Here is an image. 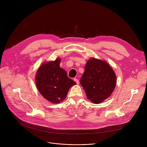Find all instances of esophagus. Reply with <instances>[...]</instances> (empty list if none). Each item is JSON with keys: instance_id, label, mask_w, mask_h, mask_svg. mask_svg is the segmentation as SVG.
I'll return each instance as SVG.
<instances>
[{"instance_id": "1", "label": "esophagus", "mask_w": 147, "mask_h": 147, "mask_svg": "<svg viewBox=\"0 0 147 147\" xmlns=\"http://www.w3.org/2000/svg\"><path fill=\"white\" fill-rule=\"evenodd\" d=\"M74 81L76 82V83L77 84H79V80H78V79H74Z\"/></svg>"}]
</instances>
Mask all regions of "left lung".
<instances>
[{"instance_id": "8db88e82", "label": "left lung", "mask_w": 147, "mask_h": 147, "mask_svg": "<svg viewBox=\"0 0 147 147\" xmlns=\"http://www.w3.org/2000/svg\"><path fill=\"white\" fill-rule=\"evenodd\" d=\"M80 82L88 99L99 104L111 96L116 86L117 78L107 61L92 58L87 61Z\"/></svg>"}]
</instances>
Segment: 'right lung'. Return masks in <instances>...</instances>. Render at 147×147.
I'll list each match as a JSON object with an SVG mask.
<instances>
[{"mask_svg":"<svg viewBox=\"0 0 147 147\" xmlns=\"http://www.w3.org/2000/svg\"><path fill=\"white\" fill-rule=\"evenodd\" d=\"M61 58L45 62L36 74V87L45 99L58 104L65 99L68 92L76 83L68 78L67 72L59 66Z\"/></svg>","mask_w":147,"mask_h":147,"instance_id":"obj_1","label":"right lung"}]
</instances>
